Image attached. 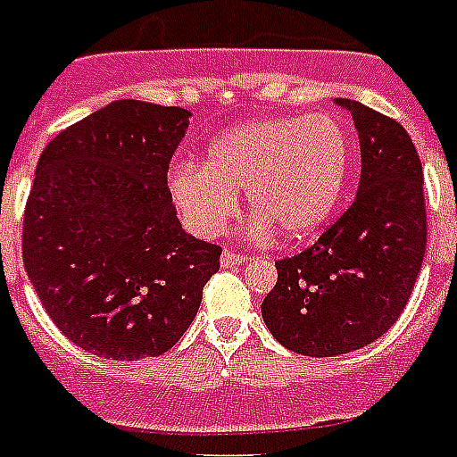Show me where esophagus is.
I'll list each match as a JSON object with an SVG mask.
<instances>
[{
	"mask_svg": "<svg viewBox=\"0 0 457 457\" xmlns=\"http://www.w3.org/2000/svg\"><path fill=\"white\" fill-rule=\"evenodd\" d=\"M244 259H246V256H242V253L232 252V249H225L220 256V266L222 268H237V266H242Z\"/></svg>",
	"mask_w": 457,
	"mask_h": 457,
	"instance_id": "obj_1",
	"label": "esophagus"
}]
</instances>
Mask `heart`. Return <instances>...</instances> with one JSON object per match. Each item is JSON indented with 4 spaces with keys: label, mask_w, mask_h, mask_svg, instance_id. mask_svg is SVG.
<instances>
[{
    "label": "heart",
    "mask_w": 457,
    "mask_h": 457,
    "mask_svg": "<svg viewBox=\"0 0 457 457\" xmlns=\"http://www.w3.org/2000/svg\"><path fill=\"white\" fill-rule=\"evenodd\" d=\"M353 167V134L336 114L266 117L222 131L205 162L170 170V196L191 232L215 237L237 211V191L256 211L252 229L306 239L333 218Z\"/></svg>",
    "instance_id": "obj_1"
}]
</instances>
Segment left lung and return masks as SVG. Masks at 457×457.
<instances>
[{"instance_id": "8db88e82", "label": "left lung", "mask_w": 457, "mask_h": 457, "mask_svg": "<svg viewBox=\"0 0 457 457\" xmlns=\"http://www.w3.org/2000/svg\"><path fill=\"white\" fill-rule=\"evenodd\" d=\"M360 136L361 177L350 208L319 242L275 261L278 283L261 304L278 343L306 357L360 350L405 309L427 249L422 160L398 121L337 100Z\"/></svg>"}]
</instances>
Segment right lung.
Wrapping results in <instances>:
<instances>
[{
    "label": "right lung",
    "mask_w": 457,
    "mask_h": 457,
    "mask_svg": "<svg viewBox=\"0 0 457 457\" xmlns=\"http://www.w3.org/2000/svg\"><path fill=\"white\" fill-rule=\"evenodd\" d=\"M182 107L114 100L52 138L23 215V266L45 312L86 353L160 357L189 328L222 249L187 235L167 170Z\"/></svg>",
    "instance_id": "right-lung-1"
}]
</instances>
